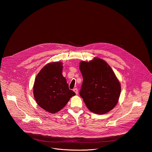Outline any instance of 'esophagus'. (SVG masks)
<instances>
[{
  "label": "esophagus",
  "mask_w": 152,
  "mask_h": 152,
  "mask_svg": "<svg viewBox=\"0 0 152 152\" xmlns=\"http://www.w3.org/2000/svg\"><path fill=\"white\" fill-rule=\"evenodd\" d=\"M73 91H74V92L77 95L78 94V89H77V88H74V89H73Z\"/></svg>",
  "instance_id": "34e87169"
}]
</instances>
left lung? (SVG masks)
Here are the masks:
<instances>
[{
  "label": "left lung",
  "mask_w": 152,
  "mask_h": 152,
  "mask_svg": "<svg viewBox=\"0 0 152 152\" xmlns=\"http://www.w3.org/2000/svg\"><path fill=\"white\" fill-rule=\"evenodd\" d=\"M83 83L80 95L88 109L105 114L117 105L121 91V83L111 67L98 57L80 63Z\"/></svg>",
  "instance_id": "obj_1"
}]
</instances>
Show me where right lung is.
Wrapping results in <instances>:
<instances>
[{
    "mask_svg": "<svg viewBox=\"0 0 152 152\" xmlns=\"http://www.w3.org/2000/svg\"><path fill=\"white\" fill-rule=\"evenodd\" d=\"M63 69L62 62L50 63L42 68L35 78L34 99L39 107L51 113H57L63 108L75 95L69 89L62 74Z\"/></svg>",
    "mask_w": 152,
    "mask_h": 152,
    "instance_id": "obj_1",
    "label": "right lung"
}]
</instances>
